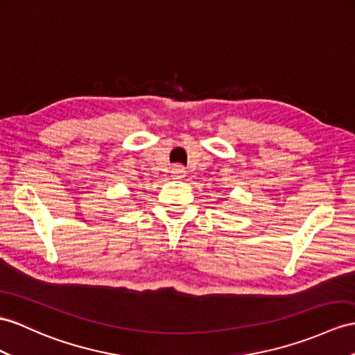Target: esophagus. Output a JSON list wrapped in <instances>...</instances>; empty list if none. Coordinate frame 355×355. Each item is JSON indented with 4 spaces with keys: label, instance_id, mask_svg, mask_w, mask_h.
I'll return each instance as SVG.
<instances>
[{
    "label": "esophagus",
    "instance_id": "esophagus-1",
    "mask_svg": "<svg viewBox=\"0 0 355 355\" xmlns=\"http://www.w3.org/2000/svg\"><path fill=\"white\" fill-rule=\"evenodd\" d=\"M171 176L175 179H182L185 176V167L180 166V164H176V166L171 167Z\"/></svg>",
    "mask_w": 355,
    "mask_h": 355
}]
</instances>
